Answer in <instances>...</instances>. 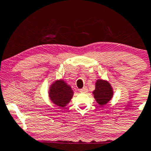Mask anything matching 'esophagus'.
<instances>
[{
  "mask_svg": "<svg viewBox=\"0 0 151 151\" xmlns=\"http://www.w3.org/2000/svg\"><path fill=\"white\" fill-rule=\"evenodd\" d=\"M80 92H82V93H86V92H87V88L84 86V87L80 89Z\"/></svg>",
  "mask_w": 151,
  "mask_h": 151,
  "instance_id": "1",
  "label": "esophagus"
}]
</instances>
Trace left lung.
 <instances>
[{"label":"left lung","mask_w":151,"mask_h":151,"mask_svg":"<svg viewBox=\"0 0 151 151\" xmlns=\"http://www.w3.org/2000/svg\"><path fill=\"white\" fill-rule=\"evenodd\" d=\"M94 98L99 105H105L113 96V90L108 81L104 80H98L95 85V89L93 91Z\"/></svg>","instance_id":"left-lung-1"}]
</instances>
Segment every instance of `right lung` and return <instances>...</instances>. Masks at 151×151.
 <instances>
[{
	"label": "right lung",
	"instance_id": "1",
	"mask_svg": "<svg viewBox=\"0 0 151 151\" xmlns=\"http://www.w3.org/2000/svg\"><path fill=\"white\" fill-rule=\"evenodd\" d=\"M49 96L53 104L63 108L70 101L73 96V92L72 88L63 80H59L51 85Z\"/></svg>",
	"mask_w": 151,
	"mask_h": 151
}]
</instances>
